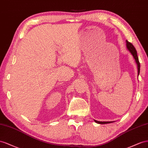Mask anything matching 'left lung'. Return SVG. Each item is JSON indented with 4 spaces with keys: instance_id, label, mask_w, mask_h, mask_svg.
Listing matches in <instances>:
<instances>
[{
    "instance_id": "8db88e82",
    "label": "left lung",
    "mask_w": 148,
    "mask_h": 148,
    "mask_svg": "<svg viewBox=\"0 0 148 148\" xmlns=\"http://www.w3.org/2000/svg\"><path fill=\"white\" fill-rule=\"evenodd\" d=\"M126 46H127L128 49L130 51V53H132L133 58H134L135 61H136V62L137 66H138V73L139 75V74H140V62H139L138 57L137 56L136 50L134 47V46L132 43H131L130 42H129L128 40H126ZM95 121L96 122V123H99V124H106V123H112V122H110V121H99L97 120H95Z\"/></svg>"
}]
</instances>
